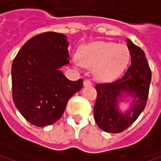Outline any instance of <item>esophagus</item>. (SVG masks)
I'll use <instances>...</instances> for the list:
<instances>
[{
    "instance_id": "1",
    "label": "esophagus",
    "mask_w": 161,
    "mask_h": 161,
    "mask_svg": "<svg viewBox=\"0 0 161 161\" xmlns=\"http://www.w3.org/2000/svg\"><path fill=\"white\" fill-rule=\"evenodd\" d=\"M91 85H92V83H91L90 80L86 79V80L84 81V86H91Z\"/></svg>"
}]
</instances>
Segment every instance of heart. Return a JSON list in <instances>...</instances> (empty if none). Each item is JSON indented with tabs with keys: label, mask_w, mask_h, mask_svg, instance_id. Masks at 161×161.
Instances as JSON below:
<instances>
[{
	"label": "heart",
	"mask_w": 161,
	"mask_h": 161,
	"mask_svg": "<svg viewBox=\"0 0 161 161\" xmlns=\"http://www.w3.org/2000/svg\"><path fill=\"white\" fill-rule=\"evenodd\" d=\"M130 50L125 44L97 41L85 45L78 51L79 63L94 69L97 80L109 82L117 78L129 64Z\"/></svg>",
	"instance_id": "1"
}]
</instances>
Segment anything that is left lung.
I'll return each instance as SVG.
<instances>
[{
	"label": "left lung",
	"mask_w": 161,
	"mask_h": 161,
	"mask_svg": "<svg viewBox=\"0 0 161 161\" xmlns=\"http://www.w3.org/2000/svg\"><path fill=\"white\" fill-rule=\"evenodd\" d=\"M130 50L131 63L124 75L110 84L96 86L97 100L94 117L97 126L108 133H121L133 124L144 110L148 97L151 71L145 52L130 39H126ZM124 97L132 98L125 112L119 107Z\"/></svg>",
	"instance_id": "obj_1"
}]
</instances>
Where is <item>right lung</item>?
<instances>
[{"label":"right lung","instance_id":"right-lung-1","mask_svg":"<svg viewBox=\"0 0 161 161\" xmlns=\"http://www.w3.org/2000/svg\"><path fill=\"white\" fill-rule=\"evenodd\" d=\"M65 35L46 32L25 43L12 65L13 100L19 112L38 127L57 122L83 80L70 81L61 71L69 64Z\"/></svg>","mask_w":161,"mask_h":161}]
</instances>
